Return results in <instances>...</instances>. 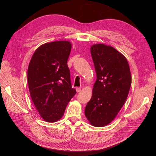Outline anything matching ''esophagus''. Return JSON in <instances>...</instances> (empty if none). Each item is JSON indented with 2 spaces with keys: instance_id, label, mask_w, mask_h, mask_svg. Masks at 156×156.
I'll return each instance as SVG.
<instances>
[{
  "instance_id": "obj_1",
  "label": "esophagus",
  "mask_w": 156,
  "mask_h": 156,
  "mask_svg": "<svg viewBox=\"0 0 156 156\" xmlns=\"http://www.w3.org/2000/svg\"><path fill=\"white\" fill-rule=\"evenodd\" d=\"M81 90V88H79V87H77V88H76V91H77V92H79Z\"/></svg>"
}]
</instances>
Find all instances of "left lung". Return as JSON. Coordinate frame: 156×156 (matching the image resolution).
<instances>
[{"instance_id": "obj_1", "label": "left lung", "mask_w": 156, "mask_h": 156, "mask_svg": "<svg viewBox=\"0 0 156 156\" xmlns=\"http://www.w3.org/2000/svg\"><path fill=\"white\" fill-rule=\"evenodd\" d=\"M90 52L97 79L84 114L92 126L103 127L113 121L126 102L131 72L126 58L111 46L94 44Z\"/></svg>"}]
</instances>
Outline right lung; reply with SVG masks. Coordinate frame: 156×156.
Returning a JSON list of instances; mask_svg holds the SVG:
<instances>
[{
	"label": "right lung",
	"instance_id": "obj_1",
	"mask_svg": "<svg viewBox=\"0 0 156 156\" xmlns=\"http://www.w3.org/2000/svg\"><path fill=\"white\" fill-rule=\"evenodd\" d=\"M72 49L68 41L40 45L29 65L27 79L32 100L45 122H56L75 94L67 61Z\"/></svg>",
	"mask_w": 156,
	"mask_h": 156
}]
</instances>
